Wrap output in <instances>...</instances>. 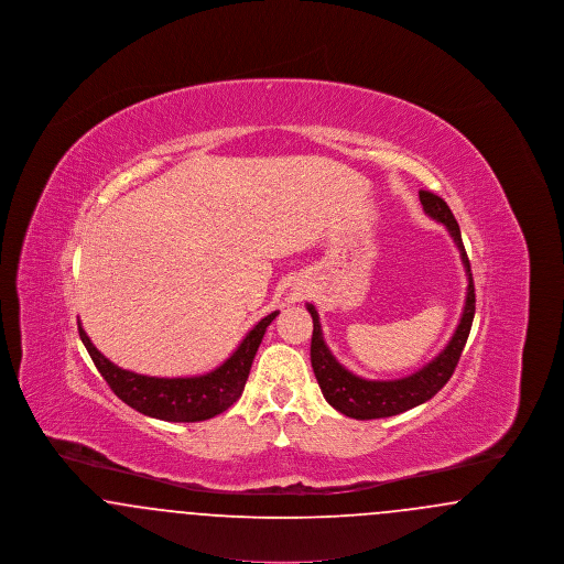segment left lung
Returning a JSON list of instances; mask_svg holds the SVG:
<instances>
[{
    "label": "left lung",
    "instance_id": "obj_1",
    "mask_svg": "<svg viewBox=\"0 0 564 564\" xmlns=\"http://www.w3.org/2000/svg\"><path fill=\"white\" fill-rule=\"evenodd\" d=\"M421 205L425 214L433 217L435 221L444 224L453 237L463 267L467 272V295H465V306L460 322L456 325L455 334L451 343L444 347V350L433 357L427 366H423L414 375L403 376L398 380H366L359 376L349 372L345 366L338 364V359L327 349L323 340L322 323H319V313L315 311L313 304H306L311 317H313V340H311V364L313 372L322 387L323 398L332 408L338 412L347 414L350 419L357 421H370V419H384V416H395L400 412H405L414 405L431 400L455 372L456 364L460 359V352L465 349L474 315H476V292H474V276H471V267L469 258L465 253L460 230L456 224L455 215L451 207L446 205L444 198L433 194L430 189L419 192Z\"/></svg>",
    "mask_w": 564,
    "mask_h": 564
}]
</instances>
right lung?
<instances>
[{
	"label": "right lung",
	"mask_w": 564,
	"mask_h": 564,
	"mask_svg": "<svg viewBox=\"0 0 564 564\" xmlns=\"http://www.w3.org/2000/svg\"><path fill=\"white\" fill-rule=\"evenodd\" d=\"M279 311L256 323V327L249 329L241 345L221 366L207 375L186 378H159L122 370L111 364L106 355H101V350H97L82 329L80 322L78 332L97 370L122 402L152 419L169 423H196L214 419L241 398L253 357L264 338L267 327Z\"/></svg>",
	"instance_id": "right-lung-1"
}]
</instances>
